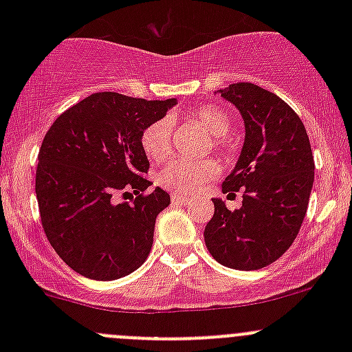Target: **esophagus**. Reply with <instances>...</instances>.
<instances>
[{
  "instance_id": "34e87169",
  "label": "esophagus",
  "mask_w": 352,
  "mask_h": 352,
  "mask_svg": "<svg viewBox=\"0 0 352 352\" xmlns=\"http://www.w3.org/2000/svg\"><path fill=\"white\" fill-rule=\"evenodd\" d=\"M172 202L173 204H187V202H190V197L175 192V194H172Z\"/></svg>"
}]
</instances>
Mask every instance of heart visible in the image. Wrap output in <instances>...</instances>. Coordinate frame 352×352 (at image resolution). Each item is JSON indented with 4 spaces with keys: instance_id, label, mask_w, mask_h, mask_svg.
<instances>
[{
    "instance_id": "obj_1",
    "label": "heart",
    "mask_w": 352,
    "mask_h": 352,
    "mask_svg": "<svg viewBox=\"0 0 352 352\" xmlns=\"http://www.w3.org/2000/svg\"><path fill=\"white\" fill-rule=\"evenodd\" d=\"M190 120L201 124L211 136L218 138L216 143L221 144L223 136L230 133L228 116L214 105H202L189 116ZM141 146L144 153L153 162H163L172 153V122L168 119H158L151 122L141 136ZM218 173V165L212 160H186L179 158L170 162L158 173V184L173 192L190 194Z\"/></svg>"
}]
</instances>
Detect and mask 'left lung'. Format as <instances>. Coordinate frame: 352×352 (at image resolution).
Instances as JSON below:
<instances>
[{
	"mask_svg": "<svg viewBox=\"0 0 352 352\" xmlns=\"http://www.w3.org/2000/svg\"><path fill=\"white\" fill-rule=\"evenodd\" d=\"M242 113L245 141L223 194L242 190V208L212 199L206 225L209 254L226 267L257 271L278 261L301 228L314 187L315 162L307 129L285 100L254 83L219 90Z\"/></svg>",
	"mask_w": 352,
	"mask_h": 352,
	"instance_id": "obj_1",
	"label": "left lung"
}]
</instances>
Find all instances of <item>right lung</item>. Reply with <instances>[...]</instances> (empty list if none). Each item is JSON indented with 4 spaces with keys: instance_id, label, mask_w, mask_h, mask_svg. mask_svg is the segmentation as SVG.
I'll list each match as a JSON object with an SVG mask.
<instances>
[{
    "instance_id": "right-lung-1",
    "label": "right lung",
    "mask_w": 352,
    "mask_h": 352,
    "mask_svg": "<svg viewBox=\"0 0 352 352\" xmlns=\"http://www.w3.org/2000/svg\"><path fill=\"white\" fill-rule=\"evenodd\" d=\"M177 104L102 91L63 112L45 134L35 173L41 221L59 257L78 274L113 281L141 267L156 216L170 196L143 175V131ZM134 192L133 203H116Z\"/></svg>"
}]
</instances>
